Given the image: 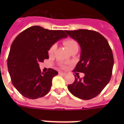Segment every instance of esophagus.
<instances>
[{
	"mask_svg": "<svg viewBox=\"0 0 124 124\" xmlns=\"http://www.w3.org/2000/svg\"><path fill=\"white\" fill-rule=\"evenodd\" d=\"M58 73L60 74V75H66V73H64V72H59Z\"/></svg>",
	"mask_w": 124,
	"mask_h": 124,
	"instance_id": "34e87169",
	"label": "esophagus"
}]
</instances>
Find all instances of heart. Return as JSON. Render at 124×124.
I'll list each match as a JSON object with an SVG mask.
<instances>
[{
	"label": "heart",
	"mask_w": 124,
	"mask_h": 124,
	"mask_svg": "<svg viewBox=\"0 0 124 124\" xmlns=\"http://www.w3.org/2000/svg\"><path fill=\"white\" fill-rule=\"evenodd\" d=\"M64 44L66 46V47L68 49V50L71 51L72 49H73L75 48H78V44L75 39H71V38H68L64 40ZM56 48H57V45L56 43L53 44L50 46L49 49L48 50V53L49 54H53L55 52ZM61 66L62 68H65L66 66L64 64H61Z\"/></svg>",
	"instance_id": "b5f03b06"
}]
</instances>
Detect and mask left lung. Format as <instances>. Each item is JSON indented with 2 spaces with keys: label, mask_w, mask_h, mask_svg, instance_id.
Returning <instances> with one entry per match:
<instances>
[{
  "label": "left lung",
  "mask_w": 124,
  "mask_h": 124,
  "mask_svg": "<svg viewBox=\"0 0 124 124\" xmlns=\"http://www.w3.org/2000/svg\"><path fill=\"white\" fill-rule=\"evenodd\" d=\"M81 47L80 60L73 71L84 73V77L76 76L68 88L71 93L83 100H90L102 92L109 82L114 64L113 54L108 40L93 30H65Z\"/></svg>",
  "instance_id": "1"
}]
</instances>
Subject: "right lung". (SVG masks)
I'll list each match as a JSON object with an SVG mask.
<instances>
[{"label":"right lung","instance_id":"obj_1","mask_svg":"<svg viewBox=\"0 0 124 124\" xmlns=\"http://www.w3.org/2000/svg\"><path fill=\"white\" fill-rule=\"evenodd\" d=\"M68 37L62 30H49L34 26L21 32L13 42L8 68L13 85L22 96L30 99L47 94L58 72L51 68L42 73L40 62L48 59L53 44Z\"/></svg>","mask_w":124,"mask_h":124}]
</instances>
